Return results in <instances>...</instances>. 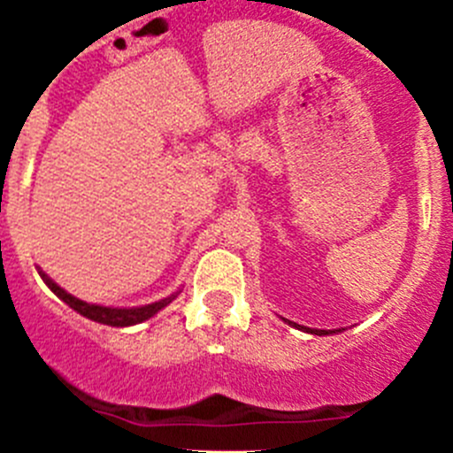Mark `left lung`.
<instances>
[{
  "label": "left lung",
  "instance_id": "obj_1",
  "mask_svg": "<svg viewBox=\"0 0 453 453\" xmlns=\"http://www.w3.org/2000/svg\"><path fill=\"white\" fill-rule=\"evenodd\" d=\"M281 319H284L286 324H290V326L293 328H299V331H303V333H311V335H333V333H342L344 331V328H333V331H324V328H308V326H302V324H297V322H290V319H286V317H281Z\"/></svg>",
  "mask_w": 453,
  "mask_h": 453
}]
</instances>
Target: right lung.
<instances>
[{
  "label": "right lung",
  "mask_w": 453,
  "mask_h": 453,
  "mask_svg": "<svg viewBox=\"0 0 453 453\" xmlns=\"http://www.w3.org/2000/svg\"><path fill=\"white\" fill-rule=\"evenodd\" d=\"M37 273H40L42 281H44V284L49 286V288L53 290V293L66 303V306H71L75 312H80V315L91 319V322L107 324V326H116V328L136 326V324L147 322V319H151L154 315H158L165 306H169V303L174 302L180 293V290H176V293L167 295V297L158 299V302L154 303H145V306H103V303H91V302H84V299L73 297V295L66 293L65 288H60V286L55 284L53 279H50L42 268H37Z\"/></svg>",
  "instance_id": "right-lung-1"
}]
</instances>
